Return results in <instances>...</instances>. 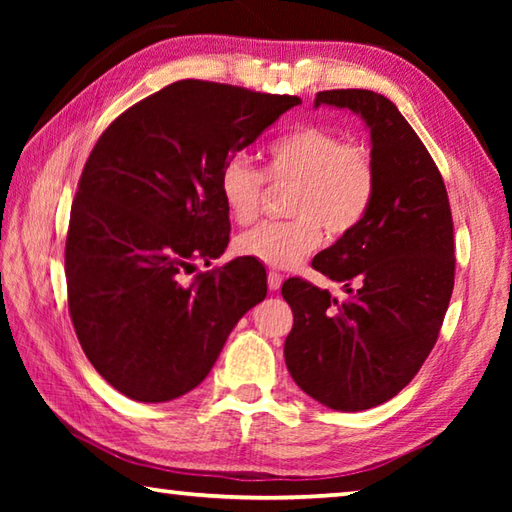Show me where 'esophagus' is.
<instances>
[{
  "mask_svg": "<svg viewBox=\"0 0 512 512\" xmlns=\"http://www.w3.org/2000/svg\"><path fill=\"white\" fill-rule=\"evenodd\" d=\"M281 281H284V277H281L279 273H275V270H270V273H268V288L270 290H279L281 288Z\"/></svg>",
  "mask_w": 512,
  "mask_h": 512,
  "instance_id": "34e87169",
  "label": "esophagus"
}]
</instances>
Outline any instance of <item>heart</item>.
<instances>
[{
	"label": "heart",
	"instance_id": "heart-1",
	"mask_svg": "<svg viewBox=\"0 0 512 512\" xmlns=\"http://www.w3.org/2000/svg\"><path fill=\"white\" fill-rule=\"evenodd\" d=\"M267 178L295 184L284 222H262L237 237V250L270 268H295L319 248L321 226L330 235L350 233L363 220L376 191V162L363 145L345 143L321 125H299L270 143ZM220 198L228 215L248 224L262 209L266 179L244 156H233L220 171Z\"/></svg>",
	"mask_w": 512,
	"mask_h": 512
}]
</instances>
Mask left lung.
Wrapping results in <instances>:
<instances>
[{"label": "left lung", "instance_id": "left-lung-1", "mask_svg": "<svg viewBox=\"0 0 512 512\" xmlns=\"http://www.w3.org/2000/svg\"><path fill=\"white\" fill-rule=\"evenodd\" d=\"M319 105L347 107L367 123L376 191L358 226L312 259L350 299L299 277L281 286L295 317L284 356L308 396L363 411L407 387L438 341L455 279L451 206L436 162L387 96L325 90Z\"/></svg>", "mask_w": 512, "mask_h": 512}]
</instances>
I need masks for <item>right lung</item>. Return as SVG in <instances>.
Here are the masks:
<instances>
[{"instance_id": "obj_1", "label": "right lung", "mask_w": 512, "mask_h": 512, "mask_svg": "<svg viewBox=\"0 0 512 512\" xmlns=\"http://www.w3.org/2000/svg\"><path fill=\"white\" fill-rule=\"evenodd\" d=\"M299 96L184 79L125 110L76 189L65 279L85 356L127 398L167 402L211 372L235 323L266 297L250 257L198 273L228 246L220 171Z\"/></svg>"}]
</instances>
